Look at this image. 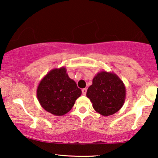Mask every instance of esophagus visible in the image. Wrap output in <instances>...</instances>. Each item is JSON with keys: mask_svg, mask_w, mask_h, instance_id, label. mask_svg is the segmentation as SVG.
Returning <instances> with one entry per match:
<instances>
[{"mask_svg": "<svg viewBox=\"0 0 158 158\" xmlns=\"http://www.w3.org/2000/svg\"><path fill=\"white\" fill-rule=\"evenodd\" d=\"M86 92H87V89H86V88H83V89L82 90V93H83V94L84 95V96L86 94Z\"/></svg>", "mask_w": 158, "mask_h": 158, "instance_id": "esophagus-1", "label": "esophagus"}]
</instances>
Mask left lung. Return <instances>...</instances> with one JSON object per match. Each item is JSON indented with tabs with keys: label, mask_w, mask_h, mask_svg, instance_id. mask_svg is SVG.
<instances>
[{
	"label": "left lung",
	"mask_w": 158,
	"mask_h": 158,
	"mask_svg": "<svg viewBox=\"0 0 158 158\" xmlns=\"http://www.w3.org/2000/svg\"><path fill=\"white\" fill-rule=\"evenodd\" d=\"M86 96L91 101L95 111L107 116L119 111L124 105L126 88L116 74L101 71L94 77Z\"/></svg>",
	"instance_id": "left-lung-1"
}]
</instances>
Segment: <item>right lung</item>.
<instances>
[{
  "label": "right lung",
  "instance_id": "1",
  "mask_svg": "<svg viewBox=\"0 0 158 158\" xmlns=\"http://www.w3.org/2000/svg\"><path fill=\"white\" fill-rule=\"evenodd\" d=\"M66 72L64 67L49 71L40 81L36 90L43 109L55 116H62L70 111L82 94Z\"/></svg>",
  "mask_w": 158,
  "mask_h": 158
}]
</instances>
